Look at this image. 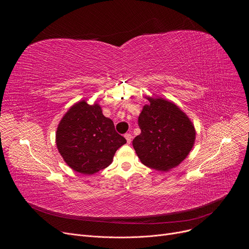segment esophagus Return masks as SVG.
Instances as JSON below:
<instances>
[{
	"mask_svg": "<svg viewBox=\"0 0 249 249\" xmlns=\"http://www.w3.org/2000/svg\"><path fill=\"white\" fill-rule=\"evenodd\" d=\"M124 137H125V138H126V140H127V143H128V144H130V143H131V140H132V136H131V134H128V133H127V134H125V135H124Z\"/></svg>",
	"mask_w": 249,
	"mask_h": 249,
	"instance_id": "obj_1",
	"label": "esophagus"
}]
</instances>
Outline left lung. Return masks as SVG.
I'll use <instances>...</instances> for the list:
<instances>
[{"instance_id": "obj_1", "label": "left lung", "mask_w": 249, "mask_h": 249, "mask_svg": "<svg viewBox=\"0 0 249 249\" xmlns=\"http://www.w3.org/2000/svg\"><path fill=\"white\" fill-rule=\"evenodd\" d=\"M138 124L141 134L133 147L142 163L167 171L183 161L195 142V128L188 116L173 102L148 96Z\"/></svg>"}]
</instances>
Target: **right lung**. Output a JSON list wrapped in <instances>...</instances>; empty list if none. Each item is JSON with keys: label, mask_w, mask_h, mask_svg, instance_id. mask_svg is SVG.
<instances>
[{"label": "right lung", "mask_w": 249, "mask_h": 249, "mask_svg": "<svg viewBox=\"0 0 249 249\" xmlns=\"http://www.w3.org/2000/svg\"><path fill=\"white\" fill-rule=\"evenodd\" d=\"M126 139L115 131L113 121L94 103L79 101L61 119L56 132L57 149L65 162L77 172L93 174L107 167Z\"/></svg>", "instance_id": "right-lung-1"}]
</instances>
